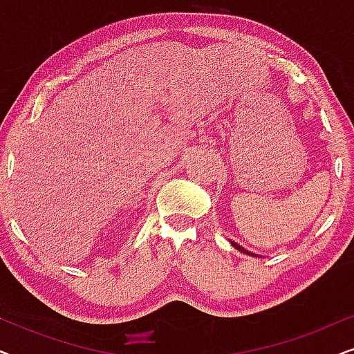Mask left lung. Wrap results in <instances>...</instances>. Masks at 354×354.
Wrapping results in <instances>:
<instances>
[{"label": "left lung", "mask_w": 354, "mask_h": 354, "mask_svg": "<svg viewBox=\"0 0 354 354\" xmlns=\"http://www.w3.org/2000/svg\"><path fill=\"white\" fill-rule=\"evenodd\" d=\"M232 245H234L236 250H240V251H241V253H246V254H250V256H256V254H253V253H248V251H246V250L243 248V246H240L239 243H235V241H232Z\"/></svg>", "instance_id": "left-lung-1"}]
</instances>
